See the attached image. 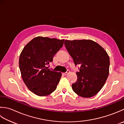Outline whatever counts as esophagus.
Instances as JSON below:
<instances>
[{
    "instance_id": "obj_1",
    "label": "esophagus",
    "mask_w": 124,
    "mask_h": 124,
    "mask_svg": "<svg viewBox=\"0 0 124 124\" xmlns=\"http://www.w3.org/2000/svg\"><path fill=\"white\" fill-rule=\"evenodd\" d=\"M70 73V70H67V71H66V72H65V73H63V74H64V75H68Z\"/></svg>"
}]
</instances>
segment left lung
Returning <instances> with one entry per match:
<instances>
[{"instance_id":"1","label":"left lung","mask_w":124,"mask_h":124,"mask_svg":"<svg viewBox=\"0 0 124 124\" xmlns=\"http://www.w3.org/2000/svg\"><path fill=\"white\" fill-rule=\"evenodd\" d=\"M65 46L75 65H79L77 81L73 90L80 96L96 95L104 85L109 73L110 59L105 50L90 39L65 40Z\"/></svg>"}]
</instances>
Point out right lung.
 Segmentation results:
<instances>
[{
  "label": "right lung",
  "instance_id": "1",
  "mask_svg": "<svg viewBox=\"0 0 124 124\" xmlns=\"http://www.w3.org/2000/svg\"><path fill=\"white\" fill-rule=\"evenodd\" d=\"M64 39L39 36L30 41L22 50L19 68L25 85L39 96L49 95L56 89L62 73L48 69L54 54L62 46Z\"/></svg>",
  "mask_w": 124,
  "mask_h": 124
}]
</instances>
